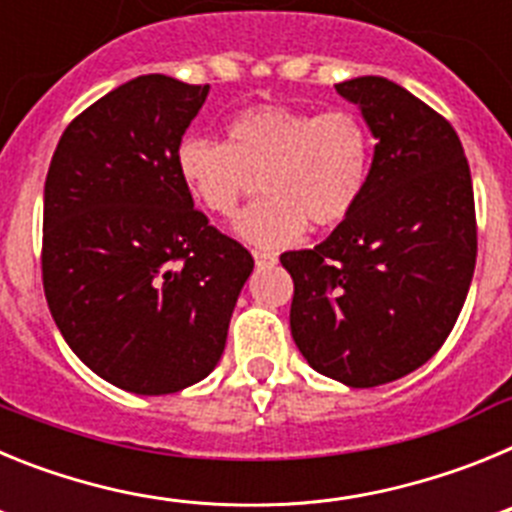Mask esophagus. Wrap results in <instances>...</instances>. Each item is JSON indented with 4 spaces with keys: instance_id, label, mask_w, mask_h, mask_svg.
Instances as JSON below:
<instances>
[{
    "instance_id": "34e87169",
    "label": "esophagus",
    "mask_w": 512,
    "mask_h": 512,
    "mask_svg": "<svg viewBox=\"0 0 512 512\" xmlns=\"http://www.w3.org/2000/svg\"><path fill=\"white\" fill-rule=\"evenodd\" d=\"M253 261H256V266H274L277 264V256L269 251H253Z\"/></svg>"
}]
</instances>
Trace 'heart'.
I'll return each mask as SVG.
<instances>
[{"label": "heart", "instance_id": "b5f03b06", "mask_svg": "<svg viewBox=\"0 0 512 512\" xmlns=\"http://www.w3.org/2000/svg\"><path fill=\"white\" fill-rule=\"evenodd\" d=\"M184 187L207 212L233 217L256 189L269 194L243 212L235 233L279 248L307 230L336 228L359 207L372 169V140L348 110L315 112L259 104L235 115L228 143L187 135L176 148Z\"/></svg>", "mask_w": 512, "mask_h": 512}]
</instances>
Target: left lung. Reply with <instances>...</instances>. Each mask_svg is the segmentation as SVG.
<instances>
[{
  "mask_svg": "<svg viewBox=\"0 0 512 512\" xmlns=\"http://www.w3.org/2000/svg\"><path fill=\"white\" fill-rule=\"evenodd\" d=\"M372 130L359 207L320 246L282 253L289 328L315 372L348 387L395 382L436 354L459 318L477 217L467 156L449 120L382 76L336 84Z\"/></svg>",
  "mask_w": 512,
  "mask_h": 512,
  "instance_id": "8db88e82",
  "label": "left lung"
}]
</instances>
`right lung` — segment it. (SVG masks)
<instances>
[{"label": "right lung", "mask_w": 512, "mask_h": 512, "mask_svg": "<svg viewBox=\"0 0 512 512\" xmlns=\"http://www.w3.org/2000/svg\"><path fill=\"white\" fill-rule=\"evenodd\" d=\"M207 92L164 74L112 89L63 130L45 176L53 320L94 374L135 395H171L215 369L253 271L176 169Z\"/></svg>", "instance_id": "right-lung-1"}]
</instances>
